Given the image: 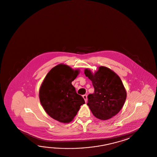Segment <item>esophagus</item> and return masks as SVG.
I'll use <instances>...</instances> for the list:
<instances>
[{"instance_id":"esophagus-1","label":"esophagus","mask_w":157,"mask_h":157,"mask_svg":"<svg viewBox=\"0 0 157 157\" xmlns=\"http://www.w3.org/2000/svg\"><path fill=\"white\" fill-rule=\"evenodd\" d=\"M83 97L85 102H86V101H87V96H86V94H84L83 96Z\"/></svg>"}]
</instances>
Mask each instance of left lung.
Instances as JSON below:
<instances>
[{
	"mask_svg": "<svg viewBox=\"0 0 157 157\" xmlns=\"http://www.w3.org/2000/svg\"><path fill=\"white\" fill-rule=\"evenodd\" d=\"M84 74L92 81L94 89V92L88 96L87 103L93 115L106 120L117 114L126 98V91L118 75L102 66L94 74L86 69Z\"/></svg>",
	"mask_w": 157,
	"mask_h": 157,
	"instance_id": "8db88e82",
	"label": "left lung"
}]
</instances>
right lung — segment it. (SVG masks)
Returning a JSON list of instances; mask_svg holds the SVG:
<instances>
[{
    "label": "right lung",
    "mask_w": 157,
    "mask_h": 157,
    "mask_svg": "<svg viewBox=\"0 0 157 157\" xmlns=\"http://www.w3.org/2000/svg\"><path fill=\"white\" fill-rule=\"evenodd\" d=\"M79 73V70L59 64L48 72L40 86L39 98L42 106L48 115L58 121H71L80 106L85 103L71 84Z\"/></svg>",
    "instance_id": "add662e5"
}]
</instances>
